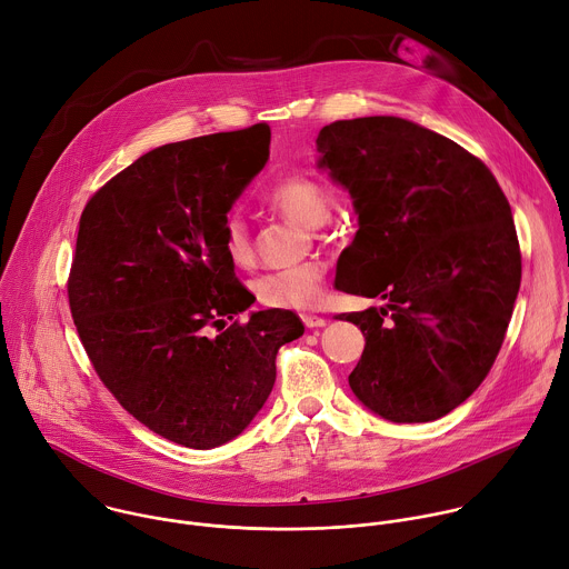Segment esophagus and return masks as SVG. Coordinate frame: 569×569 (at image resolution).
<instances>
[{
  "instance_id": "1",
  "label": "esophagus",
  "mask_w": 569,
  "mask_h": 569,
  "mask_svg": "<svg viewBox=\"0 0 569 569\" xmlns=\"http://www.w3.org/2000/svg\"><path fill=\"white\" fill-rule=\"evenodd\" d=\"M301 321L306 328H323L328 323L326 317H319V315H310V312H303L301 315Z\"/></svg>"
}]
</instances>
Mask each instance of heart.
<instances>
[{
	"label": "heart",
	"mask_w": 569,
	"mask_h": 569,
	"mask_svg": "<svg viewBox=\"0 0 569 569\" xmlns=\"http://www.w3.org/2000/svg\"><path fill=\"white\" fill-rule=\"evenodd\" d=\"M266 201L303 228H319L330 217L328 189L308 173L277 178L268 187ZM221 237L223 250L234 266H248L252 261V237L239 212H230L223 219ZM323 277L326 270L319 261L270 270L254 281V295L268 308H315L323 295Z\"/></svg>",
	"instance_id": "1"
}]
</instances>
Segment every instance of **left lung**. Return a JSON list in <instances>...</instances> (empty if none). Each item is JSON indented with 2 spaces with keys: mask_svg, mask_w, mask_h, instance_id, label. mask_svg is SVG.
<instances>
[{
  "mask_svg": "<svg viewBox=\"0 0 569 569\" xmlns=\"http://www.w3.org/2000/svg\"><path fill=\"white\" fill-rule=\"evenodd\" d=\"M317 151L359 214L339 288L387 301L339 315L366 339L348 385L391 422L438 420L505 341L522 270L509 201L478 156L405 118L335 120Z\"/></svg>",
  "mask_w": 569,
  "mask_h": 569,
  "instance_id": "obj_1",
  "label": "left lung"
}]
</instances>
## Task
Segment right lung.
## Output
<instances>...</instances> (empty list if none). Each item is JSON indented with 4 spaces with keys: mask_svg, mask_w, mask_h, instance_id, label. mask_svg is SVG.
Wrapping results in <instances>:
<instances>
[{
    "mask_svg": "<svg viewBox=\"0 0 569 569\" xmlns=\"http://www.w3.org/2000/svg\"><path fill=\"white\" fill-rule=\"evenodd\" d=\"M268 156L266 122L169 142L80 217L67 292L89 361L129 416L189 449L237 438L274 387L279 348L303 335L288 310L234 319L254 297L221 228Z\"/></svg>",
    "mask_w": 569,
    "mask_h": 569,
    "instance_id": "obj_1",
    "label": "right lung"
}]
</instances>
